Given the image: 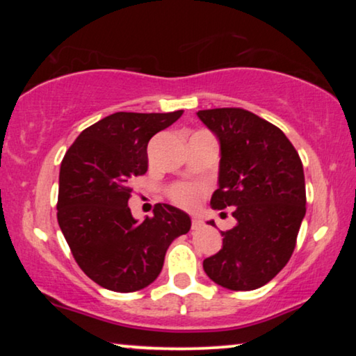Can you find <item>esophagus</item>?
<instances>
[{
  "mask_svg": "<svg viewBox=\"0 0 356 356\" xmlns=\"http://www.w3.org/2000/svg\"><path fill=\"white\" fill-rule=\"evenodd\" d=\"M201 227H202V220H199V218L194 217L193 220H191V228H193V230H199V228H201Z\"/></svg>",
  "mask_w": 356,
  "mask_h": 356,
  "instance_id": "obj_1",
  "label": "esophagus"
}]
</instances>
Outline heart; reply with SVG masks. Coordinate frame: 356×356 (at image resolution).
<instances>
[{
  "label": "heart",
  "mask_w": 356,
  "mask_h": 356,
  "mask_svg": "<svg viewBox=\"0 0 356 356\" xmlns=\"http://www.w3.org/2000/svg\"><path fill=\"white\" fill-rule=\"evenodd\" d=\"M204 186L197 183H177L168 189V196L179 207L194 209L201 201Z\"/></svg>",
  "instance_id": "heart-1"
}]
</instances>
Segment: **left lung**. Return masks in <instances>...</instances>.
Here are the masks:
<instances>
[{
    "instance_id": "obj_1",
    "label": "left lung",
    "mask_w": 356,
    "mask_h": 356,
    "mask_svg": "<svg viewBox=\"0 0 356 356\" xmlns=\"http://www.w3.org/2000/svg\"><path fill=\"white\" fill-rule=\"evenodd\" d=\"M197 116L220 140L211 204L218 211L233 207L238 222L222 232V250L204 259V270L228 290L259 289L293 254L306 213L303 163L282 129L251 111L212 108Z\"/></svg>"
}]
</instances>
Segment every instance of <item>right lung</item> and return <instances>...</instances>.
Listing matches in <instances>:
<instances>
[{
    "instance_id": "1",
    "label": "right lung",
    "mask_w": 356,
    "mask_h": 356,
    "mask_svg": "<svg viewBox=\"0 0 356 356\" xmlns=\"http://www.w3.org/2000/svg\"><path fill=\"white\" fill-rule=\"evenodd\" d=\"M181 115L118 111L82 131L63 157L58 223L77 266L104 289H145L172 241L191 228L188 213L168 204H155L140 223L128 207L131 181L147 172L150 138Z\"/></svg>"
}]
</instances>
